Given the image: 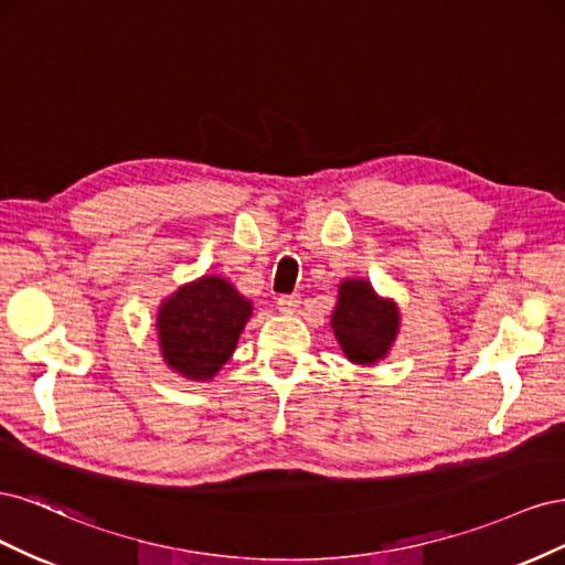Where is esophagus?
Masks as SVG:
<instances>
[{"mask_svg":"<svg viewBox=\"0 0 565 565\" xmlns=\"http://www.w3.org/2000/svg\"><path fill=\"white\" fill-rule=\"evenodd\" d=\"M299 303H301L299 295H280V297H278V301H276V306H278V311H280V313H287V316H292V313H297V309H299Z\"/></svg>","mask_w":565,"mask_h":565,"instance_id":"esophagus-1","label":"esophagus"}]
</instances>
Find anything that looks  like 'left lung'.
<instances>
[{
	"label": "left lung",
	"mask_w": 565,
	"mask_h": 565,
	"mask_svg": "<svg viewBox=\"0 0 565 565\" xmlns=\"http://www.w3.org/2000/svg\"><path fill=\"white\" fill-rule=\"evenodd\" d=\"M401 328L398 306L382 299L372 285L349 278L339 285L332 330L341 351L355 365H374L386 358Z\"/></svg>",
	"instance_id": "left-lung-1"
}]
</instances>
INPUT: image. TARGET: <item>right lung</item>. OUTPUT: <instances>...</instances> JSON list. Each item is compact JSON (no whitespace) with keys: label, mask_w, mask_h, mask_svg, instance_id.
Returning <instances> with one entry per match:
<instances>
[{"label":"right lung","mask_w":565,"mask_h":565,"mask_svg":"<svg viewBox=\"0 0 565 565\" xmlns=\"http://www.w3.org/2000/svg\"><path fill=\"white\" fill-rule=\"evenodd\" d=\"M252 316V301L218 276L179 287L158 309L164 363L185 380L207 382L235 351Z\"/></svg>","instance_id":"obj_1"}]
</instances>
